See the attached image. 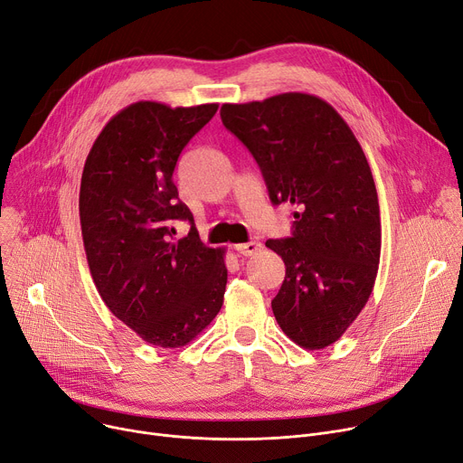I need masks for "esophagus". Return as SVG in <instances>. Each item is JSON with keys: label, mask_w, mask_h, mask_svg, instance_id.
Segmentation results:
<instances>
[{"label": "esophagus", "mask_w": 463, "mask_h": 463, "mask_svg": "<svg viewBox=\"0 0 463 463\" xmlns=\"http://www.w3.org/2000/svg\"><path fill=\"white\" fill-rule=\"evenodd\" d=\"M234 250H236L240 255H243V257H251V255H255L257 251L262 250V243L251 240V241H245V243L234 245Z\"/></svg>", "instance_id": "esophagus-1"}]
</instances>
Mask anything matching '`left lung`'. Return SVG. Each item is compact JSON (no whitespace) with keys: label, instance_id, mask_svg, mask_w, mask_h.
<instances>
[{"label":"left lung","instance_id":"left-lung-1","mask_svg":"<svg viewBox=\"0 0 463 463\" xmlns=\"http://www.w3.org/2000/svg\"><path fill=\"white\" fill-rule=\"evenodd\" d=\"M222 120L257 160L273 204L294 206V232L268 240L285 262L277 324L305 350L345 335L373 294L382 251L378 192L346 120L326 100L283 92L223 104Z\"/></svg>","mask_w":463,"mask_h":463}]
</instances>
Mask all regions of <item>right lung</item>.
<instances>
[{"instance_id": "1", "label": "right lung", "mask_w": 463, "mask_h": 463, "mask_svg": "<svg viewBox=\"0 0 463 463\" xmlns=\"http://www.w3.org/2000/svg\"><path fill=\"white\" fill-rule=\"evenodd\" d=\"M215 111L130 104L108 120L83 165L80 222L92 281L152 346H186L223 305L225 250L201 241L173 182L182 148ZM176 221L193 223L186 239L172 240Z\"/></svg>"}]
</instances>
